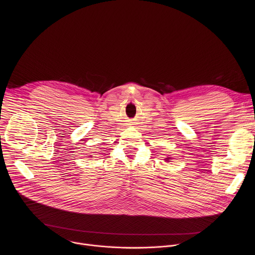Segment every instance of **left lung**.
I'll return each mask as SVG.
<instances>
[{
    "label": "left lung",
    "instance_id": "8db88e82",
    "mask_svg": "<svg viewBox=\"0 0 255 255\" xmlns=\"http://www.w3.org/2000/svg\"><path fill=\"white\" fill-rule=\"evenodd\" d=\"M171 159H172L171 157H165V159H164V160H165V161H167V162H169V161H171Z\"/></svg>",
    "mask_w": 255,
    "mask_h": 255
}]
</instances>
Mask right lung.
<instances>
[{"mask_svg":"<svg viewBox=\"0 0 255 255\" xmlns=\"http://www.w3.org/2000/svg\"><path fill=\"white\" fill-rule=\"evenodd\" d=\"M89 156H90V157H93V156H92V155H89Z\"/></svg>","mask_w":255,"mask_h":255,"instance_id":"obj_1","label":"right lung"}]
</instances>
